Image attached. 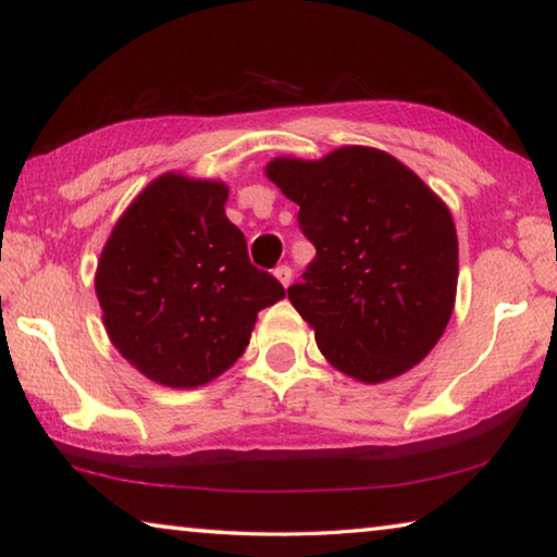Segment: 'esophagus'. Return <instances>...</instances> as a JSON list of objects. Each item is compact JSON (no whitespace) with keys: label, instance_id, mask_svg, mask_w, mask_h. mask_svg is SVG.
<instances>
[{"label":"esophagus","instance_id":"1","mask_svg":"<svg viewBox=\"0 0 557 557\" xmlns=\"http://www.w3.org/2000/svg\"><path fill=\"white\" fill-rule=\"evenodd\" d=\"M275 277L282 282V287H287L289 282H292V268H289V265H280V268L275 270Z\"/></svg>","mask_w":557,"mask_h":557}]
</instances>
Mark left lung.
Here are the masks:
<instances>
[{
	"label": "left lung",
	"instance_id": "obj_1",
	"mask_svg": "<svg viewBox=\"0 0 557 557\" xmlns=\"http://www.w3.org/2000/svg\"><path fill=\"white\" fill-rule=\"evenodd\" d=\"M265 174L299 206V228L317 248L287 297L319 351L363 383L410 371L455 309L459 245L447 206L371 147H342L317 162L280 157Z\"/></svg>",
	"mask_w": 557,
	"mask_h": 557
}]
</instances>
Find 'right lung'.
Masks as SVG:
<instances>
[{
  "instance_id": "obj_1",
  "label": "right lung",
  "mask_w": 557,
  "mask_h": 557,
  "mask_svg": "<svg viewBox=\"0 0 557 557\" xmlns=\"http://www.w3.org/2000/svg\"><path fill=\"white\" fill-rule=\"evenodd\" d=\"M225 201L221 182L162 174L120 215L98 260L110 342L169 388H196L231 369L260 309L285 297L250 262Z\"/></svg>"
}]
</instances>
